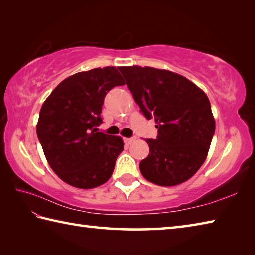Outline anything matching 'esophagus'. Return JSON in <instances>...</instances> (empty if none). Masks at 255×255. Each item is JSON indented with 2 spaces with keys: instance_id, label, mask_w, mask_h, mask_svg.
Wrapping results in <instances>:
<instances>
[{
  "instance_id": "34e87169",
  "label": "esophagus",
  "mask_w": 255,
  "mask_h": 255,
  "mask_svg": "<svg viewBox=\"0 0 255 255\" xmlns=\"http://www.w3.org/2000/svg\"><path fill=\"white\" fill-rule=\"evenodd\" d=\"M137 139V137H131V138H126V139H124V141H125V143L126 144H130V143H132L134 140Z\"/></svg>"
}]
</instances>
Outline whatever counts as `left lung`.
Returning a JSON list of instances; mask_svg holds the SVG:
<instances>
[{
	"label": "left lung",
	"mask_w": 255,
	"mask_h": 255,
	"mask_svg": "<svg viewBox=\"0 0 255 255\" xmlns=\"http://www.w3.org/2000/svg\"><path fill=\"white\" fill-rule=\"evenodd\" d=\"M145 118H154L156 139L140 162L145 180L160 186L187 181L207 158L215 119L207 95L191 81L167 70L119 67Z\"/></svg>",
	"instance_id": "8db88e82"
}]
</instances>
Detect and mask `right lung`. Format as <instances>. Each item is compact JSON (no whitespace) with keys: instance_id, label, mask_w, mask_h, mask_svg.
<instances>
[{"instance_id":"add662e5","label":"right lung","mask_w":255,"mask_h":255,"mask_svg":"<svg viewBox=\"0 0 255 255\" xmlns=\"http://www.w3.org/2000/svg\"><path fill=\"white\" fill-rule=\"evenodd\" d=\"M124 84L115 67L96 68L63 80L42 104L37 136L50 167L69 185L94 188L112 176L123 139L94 127L103 123L107 92Z\"/></svg>"}]
</instances>
